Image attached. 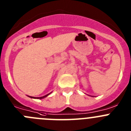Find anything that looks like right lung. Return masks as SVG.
<instances>
[{
	"label": "right lung",
	"instance_id": "obj_1",
	"mask_svg": "<svg viewBox=\"0 0 131 131\" xmlns=\"http://www.w3.org/2000/svg\"><path fill=\"white\" fill-rule=\"evenodd\" d=\"M49 94H47V95H46V96H43L40 97V98H34V97H32V96H29V97H30V98H38V99H42V98H45V97L47 96H48Z\"/></svg>",
	"mask_w": 131,
	"mask_h": 131
}]
</instances>
